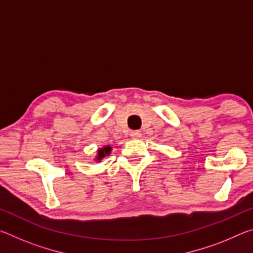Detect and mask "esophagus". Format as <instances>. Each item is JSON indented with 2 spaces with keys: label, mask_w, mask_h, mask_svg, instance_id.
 <instances>
[{
  "label": "esophagus",
  "mask_w": 253,
  "mask_h": 253,
  "mask_svg": "<svg viewBox=\"0 0 253 253\" xmlns=\"http://www.w3.org/2000/svg\"><path fill=\"white\" fill-rule=\"evenodd\" d=\"M130 136L132 137V138H140V137H142V132H140L139 130H134L130 132Z\"/></svg>",
  "instance_id": "esophagus-1"
}]
</instances>
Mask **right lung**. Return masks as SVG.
<instances>
[{"label":"right lung","instance_id":"right-lung-1","mask_svg":"<svg viewBox=\"0 0 253 253\" xmlns=\"http://www.w3.org/2000/svg\"><path fill=\"white\" fill-rule=\"evenodd\" d=\"M111 149H113V147H111L110 145H106V146H104V147L98 148L97 149V155H96L95 158H93V160H95L96 162H101L102 158L110 155Z\"/></svg>","mask_w":253,"mask_h":253}]
</instances>
